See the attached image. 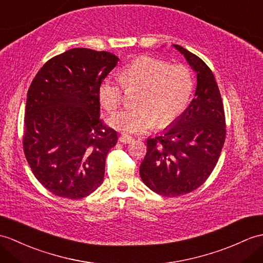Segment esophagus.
Segmentation results:
<instances>
[{
  "mask_svg": "<svg viewBox=\"0 0 263 263\" xmlns=\"http://www.w3.org/2000/svg\"><path fill=\"white\" fill-rule=\"evenodd\" d=\"M119 140H120V142H122V143H130V142L133 141V138L130 137V136H127V134H122V136H120Z\"/></svg>",
  "mask_w": 263,
  "mask_h": 263,
  "instance_id": "34e87169",
  "label": "esophagus"
}]
</instances>
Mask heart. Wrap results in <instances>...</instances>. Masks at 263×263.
I'll return each instance as SVG.
<instances>
[{
  "label": "heart",
  "instance_id": "heart-1",
  "mask_svg": "<svg viewBox=\"0 0 263 263\" xmlns=\"http://www.w3.org/2000/svg\"><path fill=\"white\" fill-rule=\"evenodd\" d=\"M124 88L140 87L137 105L124 107L107 119L108 125L122 133H142L156 124L168 125L184 112L191 99L194 79L184 65H169L160 59L141 57L119 72V81L106 77L97 95L102 106L114 111L123 97Z\"/></svg>",
  "mask_w": 263,
  "mask_h": 263
}]
</instances>
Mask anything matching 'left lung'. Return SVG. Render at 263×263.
<instances>
[{
  "mask_svg": "<svg viewBox=\"0 0 263 263\" xmlns=\"http://www.w3.org/2000/svg\"><path fill=\"white\" fill-rule=\"evenodd\" d=\"M197 75L195 96L180 117L155 138L146 140L140 176L152 192L175 197L205 182L215 168L225 141V115L221 93L203 60L173 45Z\"/></svg>",
  "mask_w": 263,
  "mask_h": 263,
  "instance_id": "8db88e82",
  "label": "left lung"
}]
</instances>
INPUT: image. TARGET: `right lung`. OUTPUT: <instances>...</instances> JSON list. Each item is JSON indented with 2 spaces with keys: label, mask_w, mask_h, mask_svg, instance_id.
<instances>
[{
  "label": "right lung",
  "mask_w": 263,
  "mask_h": 263,
  "mask_svg": "<svg viewBox=\"0 0 263 263\" xmlns=\"http://www.w3.org/2000/svg\"><path fill=\"white\" fill-rule=\"evenodd\" d=\"M119 58L74 48L51 58L30 85L23 150L35 178L59 197L78 199L104 180L118 136L100 119L97 90Z\"/></svg>",
  "instance_id": "right-lung-1"
}]
</instances>
